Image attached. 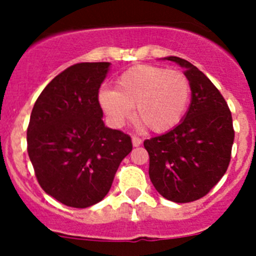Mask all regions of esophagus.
Listing matches in <instances>:
<instances>
[{"instance_id":"34e87169","label":"esophagus","mask_w":256,"mask_h":256,"mask_svg":"<svg viewBox=\"0 0 256 256\" xmlns=\"http://www.w3.org/2000/svg\"><path fill=\"white\" fill-rule=\"evenodd\" d=\"M132 144L134 148H137V146H140L142 144V138H140L137 136H132Z\"/></svg>"}]
</instances>
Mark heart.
I'll use <instances>...</instances> for the list:
<instances>
[{
  "label": "heart",
  "mask_w": 256,
  "mask_h": 256,
  "mask_svg": "<svg viewBox=\"0 0 256 256\" xmlns=\"http://www.w3.org/2000/svg\"><path fill=\"white\" fill-rule=\"evenodd\" d=\"M116 90L102 88L98 102L108 120L120 126L132 116L152 132L172 130L182 120L191 97V84L180 70L158 65H134L116 79Z\"/></svg>",
  "instance_id": "1"
}]
</instances>
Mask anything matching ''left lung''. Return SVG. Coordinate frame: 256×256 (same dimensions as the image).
Instances as JSON below:
<instances>
[{
	"label": "left lung",
	"instance_id": "8db88e82",
	"mask_svg": "<svg viewBox=\"0 0 256 256\" xmlns=\"http://www.w3.org/2000/svg\"><path fill=\"white\" fill-rule=\"evenodd\" d=\"M166 60L184 68L191 105L177 126L144 142L150 156L148 176L162 198L191 202L209 194L227 172L234 140L232 114L202 72L184 58L169 56Z\"/></svg>",
	"mask_w": 256,
	"mask_h": 256
}]
</instances>
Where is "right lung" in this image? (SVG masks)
<instances>
[{"label": "right lung", "mask_w": 256, "mask_h": 256, "mask_svg": "<svg viewBox=\"0 0 256 256\" xmlns=\"http://www.w3.org/2000/svg\"><path fill=\"white\" fill-rule=\"evenodd\" d=\"M110 62H79L56 76L30 114L28 155L40 186L72 208L100 202L132 140L105 126L98 90Z\"/></svg>", "instance_id": "1"}]
</instances>
